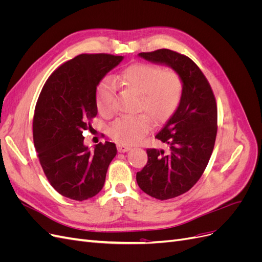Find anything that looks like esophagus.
<instances>
[{"instance_id": "1", "label": "esophagus", "mask_w": 262, "mask_h": 262, "mask_svg": "<svg viewBox=\"0 0 262 262\" xmlns=\"http://www.w3.org/2000/svg\"><path fill=\"white\" fill-rule=\"evenodd\" d=\"M117 148H118V152H120V153H125V152H128L129 149H131L130 146L124 145V144H118Z\"/></svg>"}]
</instances>
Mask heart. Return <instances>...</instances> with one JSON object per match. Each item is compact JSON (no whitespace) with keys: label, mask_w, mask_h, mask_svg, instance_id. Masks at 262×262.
Instances as JSON below:
<instances>
[{"label":"heart","mask_w":262,"mask_h":262,"mask_svg":"<svg viewBox=\"0 0 262 262\" xmlns=\"http://www.w3.org/2000/svg\"><path fill=\"white\" fill-rule=\"evenodd\" d=\"M121 81L139 95V112H144L154 122L166 120L176 109L182 93V81L175 70H162L156 66L139 63L125 69ZM116 86L110 78H104L96 90V105L104 116L114 113ZM149 130L148 119L143 116H123L109 125L108 133L114 140L131 145L143 138Z\"/></svg>","instance_id":"b5f03b06"}]
</instances>
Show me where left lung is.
<instances>
[{
	"label": "left lung",
	"mask_w": 262,
	"mask_h": 262,
	"mask_svg": "<svg viewBox=\"0 0 262 262\" xmlns=\"http://www.w3.org/2000/svg\"><path fill=\"white\" fill-rule=\"evenodd\" d=\"M139 57L171 68L182 81L178 107L155 136L168 145V150L146 149L148 161L137 172L142 191L167 200L191 189L207 167L217 131L216 101L201 70L186 55L160 49Z\"/></svg>",
	"instance_id": "obj_1"
}]
</instances>
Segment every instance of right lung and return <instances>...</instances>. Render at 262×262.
Listing matches in <instances>:
<instances>
[{"label": "right lung", "instance_id": "right-lung-1", "mask_svg": "<svg viewBox=\"0 0 262 262\" xmlns=\"http://www.w3.org/2000/svg\"><path fill=\"white\" fill-rule=\"evenodd\" d=\"M122 60L121 55L104 53L77 55L54 71L39 95L33 122L35 148L51 186L69 199L96 195L117 154L112 142L91 150L83 131L97 115L98 84Z\"/></svg>", "mask_w": 262, "mask_h": 262}]
</instances>
